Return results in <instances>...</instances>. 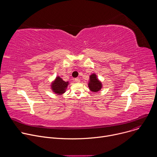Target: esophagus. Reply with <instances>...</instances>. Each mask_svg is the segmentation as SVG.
Wrapping results in <instances>:
<instances>
[{
	"mask_svg": "<svg viewBox=\"0 0 157 157\" xmlns=\"http://www.w3.org/2000/svg\"><path fill=\"white\" fill-rule=\"evenodd\" d=\"M75 81L76 82H80V79L79 78H76L75 79Z\"/></svg>",
	"mask_w": 157,
	"mask_h": 157,
	"instance_id": "1",
	"label": "esophagus"
}]
</instances>
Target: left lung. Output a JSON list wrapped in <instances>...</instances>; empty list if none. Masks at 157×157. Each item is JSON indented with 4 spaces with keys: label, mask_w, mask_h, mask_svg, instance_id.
I'll return each instance as SVG.
<instances>
[{
    "label": "left lung",
    "mask_w": 157,
    "mask_h": 157,
    "mask_svg": "<svg viewBox=\"0 0 157 157\" xmlns=\"http://www.w3.org/2000/svg\"><path fill=\"white\" fill-rule=\"evenodd\" d=\"M87 85L89 90L93 93H98L102 88V84L98 78L96 73H93L89 76Z\"/></svg>",
    "instance_id": "left-lung-1"
}]
</instances>
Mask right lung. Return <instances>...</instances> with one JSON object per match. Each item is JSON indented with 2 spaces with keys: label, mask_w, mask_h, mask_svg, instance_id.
<instances>
[{
  "label": "right lung",
  "mask_w": 157,
  "mask_h": 157,
  "mask_svg": "<svg viewBox=\"0 0 157 157\" xmlns=\"http://www.w3.org/2000/svg\"><path fill=\"white\" fill-rule=\"evenodd\" d=\"M69 84V81H64L61 77L56 76L51 82L50 87L53 93L55 94L61 96L66 92Z\"/></svg>",
  "instance_id": "right-lung-1"
}]
</instances>
